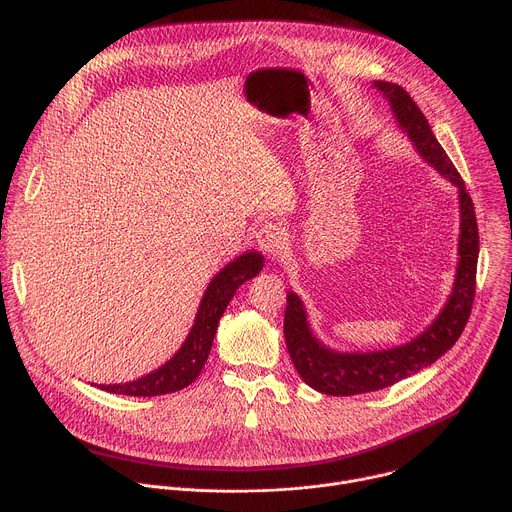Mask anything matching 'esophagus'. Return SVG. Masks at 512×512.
<instances>
[{
  "label": "esophagus",
  "instance_id": "1",
  "mask_svg": "<svg viewBox=\"0 0 512 512\" xmlns=\"http://www.w3.org/2000/svg\"><path fill=\"white\" fill-rule=\"evenodd\" d=\"M257 243H259L261 251H265L269 255V259H275L281 253L283 245H285V233L279 225L265 223L257 231Z\"/></svg>",
  "mask_w": 512,
  "mask_h": 512
}]
</instances>
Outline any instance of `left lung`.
I'll return each instance as SVG.
<instances>
[{
	"mask_svg": "<svg viewBox=\"0 0 512 512\" xmlns=\"http://www.w3.org/2000/svg\"><path fill=\"white\" fill-rule=\"evenodd\" d=\"M373 87L389 101L393 117L417 154L458 188L460 200V239L458 267L452 294L437 318L411 342L387 350L371 352H340L316 338L308 322L304 302L294 291H287V308L283 318V334L289 358L296 371L312 389L348 397L371 393L403 381L417 371L429 367L446 354L466 328L474 304L476 265H478V225L470 194L456 166L435 139L425 115L409 97V93L393 83L375 81Z\"/></svg>",
	"mask_w": 512,
	"mask_h": 512,
	"instance_id": "8db88e82",
	"label": "left lung"
}]
</instances>
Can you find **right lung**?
I'll return each mask as SVG.
<instances>
[{"instance_id":"add662e5","label":"right lung","mask_w":512,"mask_h":512,"mask_svg":"<svg viewBox=\"0 0 512 512\" xmlns=\"http://www.w3.org/2000/svg\"><path fill=\"white\" fill-rule=\"evenodd\" d=\"M263 269V255L259 251H247L227 263L218 271L200 300L194 324L180 346V350L164 362L160 369L143 375L129 383L115 385H97L99 389L115 395H131V397H156L166 393H176L188 385H192L204 362L210 354L212 340L218 328V320L225 314L229 302L233 300L235 291L249 279H253Z\"/></svg>"}]
</instances>
